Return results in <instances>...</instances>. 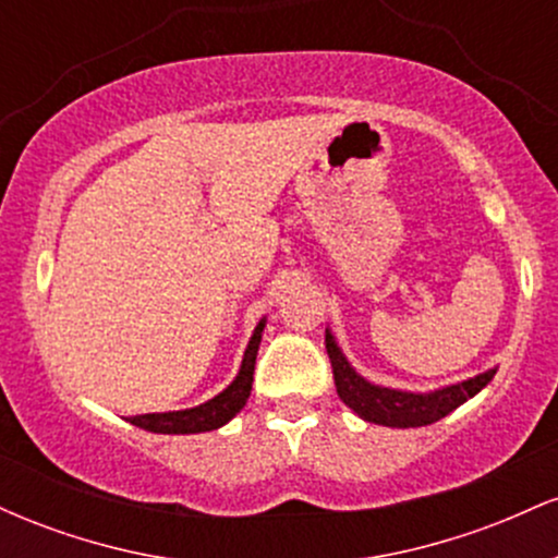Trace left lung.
<instances>
[{
  "label": "left lung",
  "mask_w": 558,
  "mask_h": 558,
  "mask_svg": "<svg viewBox=\"0 0 558 558\" xmlns=\"http://www.w3.org/2000/svg\"><path fill=\"white\" fill-rule=\"evenodd\" d=\"M325 349H328L341 401L351 412L360 414L364 422L386 427H425L444 420L446 414H451L453 409H459L488 386L498 369L490 367L475 377H466V380L420 393V390H401L369 383L367 377L356 373L354 364L345 360L343 349L338 345L330 328H325Z\"/></svg>",
  "instance_id": "obj_1"
}]
</instances>
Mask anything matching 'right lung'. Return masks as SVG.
I'll return each instance as SVG.
<instances>
[{
	"label": "right lung",
	"instance_id": "obj_1",
	"mask_svg": "<svg viewBox=\"0 0 558 558\" xmlns=\"http://www.w3.org/2000/svg\"><path fill=\"white\" fill-rule=\"evenodd\" d=\"M267 317H262L254 328L252 338H248L246 351H243V360L239 373H235L233 383L226 390L213 396L209 401L198 403L191 409H178V412H155V414H136V417H128L131 425L141 427V430L149 433H162V435H194V433H209L217 427L228 425L235 414L246 407L248 393H252V380H254V362H257V351L262 343V332H265Z\"/></svg>",
	"mask_w": 558,
	"mask_h": 558
}]
</instances>
